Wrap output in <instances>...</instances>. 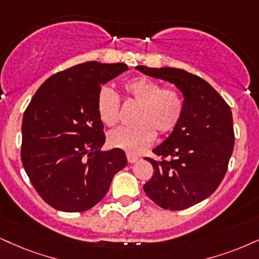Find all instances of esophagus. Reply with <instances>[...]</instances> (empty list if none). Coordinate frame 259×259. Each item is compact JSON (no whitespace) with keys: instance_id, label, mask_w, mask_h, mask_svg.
I'll list each match as a JSON object with an SVG mask.
<instances>
[{"instance_id":"34e87169","label":"esophagus","mask_w":259,"mask_h":259,"mask_svg":"<svg viewBox=\"0 0 259 259\" xmlns=\"http://www.w3.org/2000/svg\"><path fill=\"white\" fill-rule=\"evenodd\" d=\"M127 159H128L130 163H136V162L139 159V156L130 154V152H128V154H127Z\"/></svg>"}]
</instances>
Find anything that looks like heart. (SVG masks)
<instances>
[{"instance_id": "1", "label": "heart", "mask_w": 259, "mask_h": 259, "mask_svg": "<svg viewBox=\"0 0 259 259\" xmlns=\"http://www.w3.org/2000/svg\"><path fill=\"white\" fill-rule=\"evenodd\" d=\"M123 89L131 100L138 103L135 114L137 123L111 131L108 142L113 148L139 154L151 145L156 131L168 135L178 126L184 115L185 102L178 90L162 89L159 82L145 76L126 81ZM97 111L101 121L107 126H114L119 121L120 98L108 86L98 92Z\"/></svg>"}]
</instances>
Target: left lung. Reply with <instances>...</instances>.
I'll return each instance as SVG.
<instances>
[{"mask_svg": "<svg viewBox=\"0 0 259 259\" xmlns=\"http://www.w3.org/2000/svg\"><path fill=\"white\" fill-rule=\"evenodd\" d=\"M136 69L171 82L183 92L181 121L152 150L162 161L146 158L154 175L144 191L165 210L187 209L211 196L225 178L234 148L231 108L209 82L184 69L146 66Z\"/></svg>", "mask_w": 259, "mask_h": 259, "instance_id": "1", "label": "left lung"}]
</instances>
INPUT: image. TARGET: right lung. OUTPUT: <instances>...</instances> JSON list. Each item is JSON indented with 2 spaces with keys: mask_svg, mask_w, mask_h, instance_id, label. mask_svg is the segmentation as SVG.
Returning a JSON list of instances; mask_svg holds the SVG:
<instances>
[{
  "mask_svg": "<svg viewBox=\"0 0 259 259\" xmlns=\"http://www.w3.org/2000/svg\"><path fill=\"white\" fill-rule=\"evenodd\" d=\"M124 63H80L48 78L28 104L21 124V161L46 203L81 212L103 199L126 167L123 150L105 143L97 111L102 85L127 71Z\"/></svg>",
  "mask_w": 259,
  "mask_h": 259,
  "instance_id": "add662e5",
  "label": "right lung"
}]
</instances>
